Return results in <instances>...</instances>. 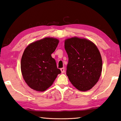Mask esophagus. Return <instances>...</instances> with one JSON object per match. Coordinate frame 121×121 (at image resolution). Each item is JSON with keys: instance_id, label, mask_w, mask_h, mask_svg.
<instances>
[{"instance_id": "obj_1", "label": "esophagus", "mask_w": 121, "mask_h": 121, "mask_svg": "<svg viewBox=\"0 0 121 121\" xmlns=\"http://www.w3.org/2000/svg\"><path fill=\"white\" fill-rule=\"evenodd\" d=\"M60 70H61V73H65V68H61V69H60Z\"/></svg>"}]
</instances>
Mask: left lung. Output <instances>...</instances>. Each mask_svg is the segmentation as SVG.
I'll return each mask as SVG.
<instances>
[{"instance_id":"1","label":"left lung","mask_w":121,"mask_h":121,"mask_svg":"<svg viewBox=\"0 0 121 121\" xmlns=\"http://www.w3.org/2000/svg\"><path fill=\"white\" fill-rule=\"evenodd\" d=\"M68 56L66 75L77 90L86 91L95 86L101 74L102 61L97 46L89 39L77 37L66 39Z\"/></svg>"}]
</instances>
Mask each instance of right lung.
I'll return each mask as SVG.
<instances>
[{
    "label": "right lung",
    "mask_w": 121,
    "mask_h": 121,
    "mask_svg": "<svg viewBox=\"0 0 121 121\" xmlns=\"http://www.w3.org/2000/svg\"><path fill=\"white\" fill-rule=\"evenodd\" d=\"M59 39L45 37L30 44L24 50L21 61V70L26 83L31 89L43 92L53 84L58 74L54 52Z\"/></svg>",
    "instance_id": "1"
}]
</instances>
